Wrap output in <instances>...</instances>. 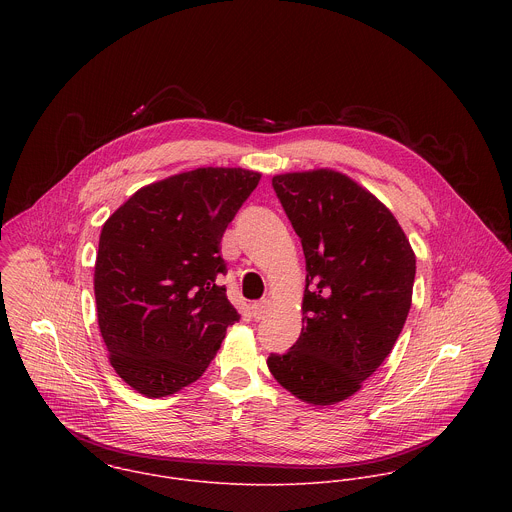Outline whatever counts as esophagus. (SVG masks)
<instances>
[{
  "instance_id": "esophagus-1",
  "label": "esophagus",
  "mask_w": 512,
  "mask_h": 512,
  "mask_svg": "<svg viewBox=\"0 0 512 512\" xmlns=\"http://www.w3.org/2000/svg\"><path fill=\"white\" fill-rule=\"evenodd\" d=\"M270 309V301L268 299H262V301H254L250 311H252V317L258 321V319H264V315L268 313Z\"/></svg>"
}]
</instances>
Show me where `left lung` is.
<instances>
[{
	"mask_svg": "<svg viewBox=\"0 0 512 512\" xmlns=\"http://www.w3.org/2000/svg\"><path fill=\"white\" fill-rule=\"evenodd\" d=\"M274 191L301 238V335L268 368L295 398L347 400L390 355L412 305L416 254L394 215L333 169L282 173Z\"/></svg>",
	"mask_w": 512,
	"mask_h": 512,
	"instance_id": "left-lung-1",
	"label": "left lung"
}]
</instances>
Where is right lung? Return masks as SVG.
Masks as SVG:
<instances>
[{"mask_svg": "<svg viewBox=\"0 0 512 512\" xmlns=\"http://www.w3.org/2000/svg\"><path fill=\"white\" fill-rule=\"evenodd\" d=\"M260 177L240 167L171 175L104 222L94 264L98 327L110 365L147 398L201 378L240 319L219 286L220 240Z\"/></svg>", "mask_w": 512, "mask_h": 512, "instance_id": "right-lung-1", "label": "right lung"}]
</instances>
